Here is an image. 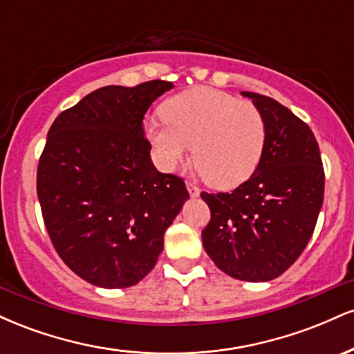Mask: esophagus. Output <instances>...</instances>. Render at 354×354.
<instances>
[{
  "instance_id": "obj_1",
  "label": "esophagus",
  "mask_w": 354,
  "mask_h": 354,
  "mask_svg": "<svg viewBox=\"0 0 354 354\" xmlns=\"http://www.w3.org/2000/svg\"><path fill=\"white\" fill-rule=\"evenodd\" d=\"M186 186H188V191H189V196L191 198L200 196V188H198L196 185H193V183H186Z\"/></svg>"
}]
</instances>
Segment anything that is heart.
I'll use <instances>...</instances> for the list:
<instances>
[{
  "instance_id": "b5f03b06",
  "label": "heart",
  "mask_w": 354,
  "mask_h": 354,
  "mask_svg": "<svg viewBox=\"0 0 354 354\" xmlns=\"http://www.w3.org/2000/svg\"><path fill=\"white\" fill-rule=\"evenodd\" d=\"M165 124H151L148 140L158 163L174 171L193 148V163L203 180L218 189H233L256 171L266 143L261 109L251 101L213 88H193L166 100Z\"/></svg>"
}]
</instances>
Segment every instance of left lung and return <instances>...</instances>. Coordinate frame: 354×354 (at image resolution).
I'll return each mask as SVG.
<instances>
[{
	"label": "left lung",
	"instance_id": "8db88e82",
	"mask_svg": "<svg viewBox=\"0 0 354 354\" xmlns=\"http://www.w3.org/2000/svg\"><path fill=\"white\" fill-rule=\"evenodd\" d=\"M241 95L265 116V151L250 180L234 191L201 193L211 211L203 246L231 278L270 281L310 241L323 206L324 169L310 126L273 98Z\"/></svg>",
	"mask_w": 354,
	"mask_h": 354
}]
</instances>
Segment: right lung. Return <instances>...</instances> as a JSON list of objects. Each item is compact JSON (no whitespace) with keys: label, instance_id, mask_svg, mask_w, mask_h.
Segmentation results:
<instances>
[{"label":"right lung","instance_id":"1","mask_svg":"<svg viewBox=\"0 0 354 354\" xmlns=\"http://www.w3.org/2000/svg\"><path fill=\"white\" fill-rule=\"evenodd\" d=\"M173 83L104 86L64 109L48 131L36 191L53 246L73 273L128 288L153 270L165 231L189 198L154 168L143 118Z\"/></svg>","mask_w":354,"mask_h":354}]
</instances>
